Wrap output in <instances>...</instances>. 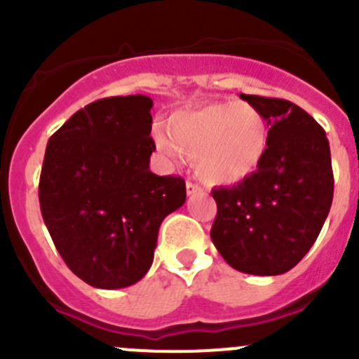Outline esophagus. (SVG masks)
I'll use <instances>...</instances> for the list:
<instances>
[{
    "instance_id": "obj_1",
    "label": "esophagus",
    "mask_w": 359,
    "mask_h": 359,
    "mask_svg": "<svg viewBox=\"0 0 359 359\" xmlns=\"http://www.w3.org/2000/svg\"><path fill=\"white\" fill-rule=\"evenodd\" d=\"M186 191H187V196H196V194H205V189L196 182H187L186 184Z\"/></svg>"
}]
</instances>
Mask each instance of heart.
Returning a JSON list of instances; mask_svg holds the SVG:
<instances>
[{"label": "heart", "instance_id": "b5f03b06", "mask_svg": "<svg viewBox=\"0 0 359 359\" xmlns=\"http://www.w3.org/2000/svg\"><path fill=\"white\" fill-rule=\"evenodd\" d=\"M153 137L165 159L186 154L200 179L227 186L255 173L266 156L269 128L253 104L215 100L172 112L166 130L158 126Z\"/></svg>", "mask_w": 359, "mask_h": 359}]
</instances>
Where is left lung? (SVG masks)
I'll list each match as a JSON object with an SVG mask.
<instances>
[{
    "instance_id": "obj_1",
    "label": "left lung",
    "mask_w": 359,
    "mask_h": 359,
    "mask_svg": "<svg viewBox=\"0 0 359 359\" xmlns=\"http://www.w3.org/2000/svg\"><path fill=\"white\" fill-rule=\"evenodd\" d=\"M240 97L266 116L269 142L255 173L212 191L217 217L210 236L236 271L276 276L302 260L330 212V146L316 119L290 100Z\"/></svg>"
}]
</instances>
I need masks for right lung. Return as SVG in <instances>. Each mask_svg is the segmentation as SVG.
<instances>
[{"instance_id": "add662e5", "label": "right lung", "mask_w": 359, "mask_h": 359, "mask_svg": "<svg viewBox=\"0 0 359 359\" xmlns=\"http://www.w3.org/2000/svg\"><path fill=\"white\" fill-rule=\"evenodd\" d=\"M153 100L107 97L71 116L48 140L39 208L69 269L104 290L142 280L163 219L186 201L182 177L149 170Z\"/></svg>"}]
</instances>
